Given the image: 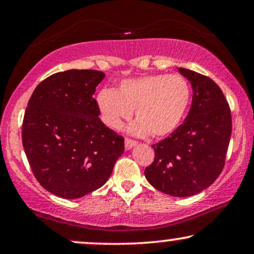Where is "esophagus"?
Masks as SVG:
<instances>
[{
  "mask_svg": "<svg viewBox=\"0 0 254 254\" xmlns=\"http://www.w3.org/2000/svg\"><path fill=\"white\" fill-rule=\"evenodd\" d=\"M137 142L135 140H131V138L129 137H126V140H125V147H126L127 150H129V149H131L134 147V145H136Z\"/></svg>",
  "mask_w": 254,
  "mask_h": 254,
  "instance_id": "obj_1",
  "label": "esophagus"
}]
</instances>
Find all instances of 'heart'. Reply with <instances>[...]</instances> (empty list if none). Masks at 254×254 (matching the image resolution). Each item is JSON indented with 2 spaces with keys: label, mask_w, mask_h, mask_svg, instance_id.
<instances>
[{
  "label": "heart",
  "mask_w": 254,
  "mask_h": 254,
  "mask_svg": "<svg viewBox=\"0 0 254 254\" xmlns=\"http://www.w3.org/2000/svg\"><path fill=\"white\" fill-rule=\"evenodd\" d=\"M190 85L183 75L156 74L121 82L116 91L103 89L97 96L104 123L119 129L135 110L138 123L133 131L155 137L173 133L190 106Z\"/></svg>",
  "instance_id": "obj_1"
}]
</instances>
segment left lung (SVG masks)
<instances>
[{
  "label": "left lung",
  "mask_w": 254,
  "mask_h": 254,
  "mask_svg": "<svg viewBox=\"0 0 254 254\" xmlns=\"http://www.w3.org/2000/svg\"><path fill=\"white\" fill-rule=\"evenodd\" d=\"M178 70L192 84V105L185 121L152 145L155 158L144 175L156 190L185 197L206 190L221 175L232 120L227 99L213 79L185 68Z\"/></svg>",
  "instance_id": "8db88e82"
}]
</instances>
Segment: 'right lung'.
<instances>
[{
  "label": "right lung",
  "mask_w": 254,
  "mask_h": 254,
  "mask_svg": "<svg viewBox=\"0 0 254 254\" xmlns=\"http://www.w3.org/2000/svg\"><path fill=\"white\" fill-rule=\"evenodd\" d=\"M103 71L71 69L45 78L27 103L22 141L38 183L64 199L98 190L124 154L125 138L99 119L93 98Z\"/></svg>",
  "instance_id": "right-lung-1"
}]
</instances>
